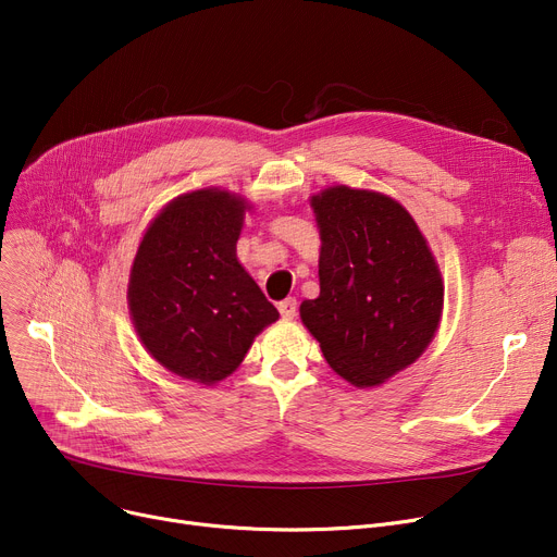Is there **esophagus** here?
I'll list each match as a JSON object with an SVG mask.
<instances>
[{"label":"esophagus","mask_w":557,"mask_h":557,"mask_svg":"<svg viewBox=\"0 0 557 557\" xmlns=\"http://www.w3.org/2000/svg\"><path fill=\"white\" fill-rule=\"evenodd\" d=\"M277 309H280V313H282L284 320H294L296 313H298V302H296V298H286V300H282V302L277 305Z\"/></svg>","instance_id":"obj_1"}]
</instances>
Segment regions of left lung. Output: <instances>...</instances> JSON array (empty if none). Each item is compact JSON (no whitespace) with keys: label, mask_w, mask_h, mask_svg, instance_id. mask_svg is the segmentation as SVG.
I'll return each mask as SVG.
<instances>
[{"label":"left lung","mask_w":557,"mask_h":557,"mask_svg":"<svg viewBox=\"0 0 557 557\" xmlns=\"http://www.w3.org/2000/svg\"><path fill=\"white\" fill-rule=\"evenodd\" d=\"M320 296L302 325L330 368L374 388L413 366L441 327L445 284L416 219L395 198L347 185L311 196Z\"/></svg>","instance_id":"1"}]
</instances>
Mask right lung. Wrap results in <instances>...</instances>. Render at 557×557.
<instances>
[{"label":"right lung","mask_w":557,"mask_h":557,"mask_svg":"<svg viewBox=\"0 0 557 557\" xmlns=\"http://www.w3.org/2000/svg\"><path fill=\"white\" fill-rule=\"evenodd\" d=\"M252 205L219 187L169 200L146 227L128 280L133 327L162 368L216 386L280 318L242 267L237 242Z\"/></svg>","instance_id":"right-lung-1"}]
</instances>
